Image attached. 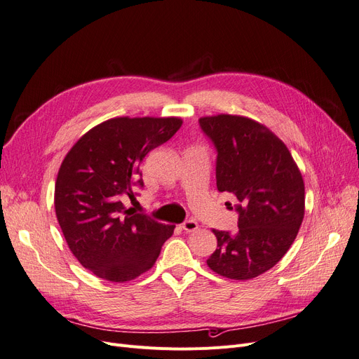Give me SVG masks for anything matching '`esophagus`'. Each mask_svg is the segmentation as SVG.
Returning a JSON list of instances; mask_svg holds the SVG:
<instances>
[{
    "instance_id": "esophagus-1",
    "label": "esophagus",
    "mask_w": 359,
    "mask_h": 359,
    "mask_svg": "<svg viewBox=\"0 0 359 359\" xmlns=\"http://www.w3.org/2000/svg\"><path fill=\"white\" fill-rule=\"evenodd\" d=\"M180 227H182V230L186 231V233H194V231L198 230L199 225H198V222L194 221V219H187V221H184V222L180 225Z\"/></svg>"
}]
</instances>
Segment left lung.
Here are the masks:
<instances>
[{
  "mask_svg": "<svg viewBox=\"0 0 359 359\" xmlns=\"http://www.w3.org/2000/svg\"><path fill=\"white\" fill-rule=\"evenodd\" d=\"M199 125L217 148L218 191L238 201V231L212 230L217 250L206 263L225 278H256L284 257L298 234L303 176L287 145L265 125L224 113L203 116Z\"/></svg>",
  "mask_w": 359,
  "mask_h": 359,
  "instance_id": "left-lung-1",
  "label": "left lung"
}]
</instances>
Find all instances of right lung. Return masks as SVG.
Listing matches in <instances>:
<instances>
[{
    "label": "right lung",
    "instance_id": "right-lung-1",
    "mask_svg": "<svg viewBox=\"0 0 359 359\" xmlns=\"http://www.w3.org/2000/svg\"><path fill=\"white\" fill-rule=\"evenodd\" d=\"M180 118H113L72 145L55 183V212L72 255L110 282L138 278L154 263L175 225L125 208L151 149L172 138Z\"/></svg>",
    "mask_w": 359,
    "mask_h": 359
}]
</instances>
